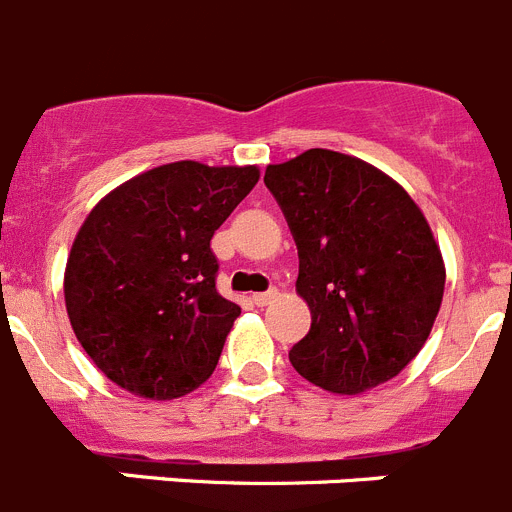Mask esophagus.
<instances>
[{
  "label": "esophagus",
  "mask_w": 512,
  "mask_h": 512,
  "mask_svg": "<svg viewBox=\"0 0 512 512\" xmlns=\"http://www.w3.org/2000/svg\"><path fill=\"white\" fill-rule=\"evenodd\" d=\"M277 289H269V292H256V295L251 297L253 300V305H259V307H264V305H269V302H274L277 300Z\"/></svg>",
  "instance_id": "34e87169"
}]
</instances>
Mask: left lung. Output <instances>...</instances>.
Wrapping results in <instances>:
<instances>
[{"instance_id":"8db88e82","label":"left lung","mask_w":512,"mask_h":512,"mask_svg":"<svg viewBox=\"0 0 512 512\" xmlns=\"http://www.w3.org/2000/svg\"><path fill=\"white\" fill-rule=\"evenodd\" d=\"M264 184L297 243L312 315L289 351L297 374L333 395L397 377L431 336L446 284L420 207L377 166L328 148L266 166Z\"/></svg>"}]
</instances>
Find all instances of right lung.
Masks as SVG:
<instances>
[{
    "label": "right lung",
    "instance_id": "right-lung-1",
    "mask_svg": "<svg viewBox=\"0 0 512 512\" xmlns=\"http://www.w3.org/2000/svg\"><path fill=\"white\" fill-rule=\"evenodd\" d=\"M259 182V166L174 161L94 205L71 246L63 295L76 338L104 377L151 400L215 372L241 307L215 289L210 241Z\"/></svg>",
    "mask_w": 512,
    "mask_h": 512
}]
</instances>
